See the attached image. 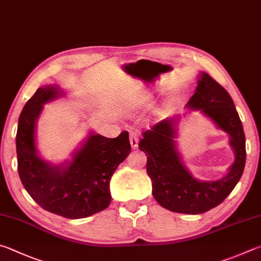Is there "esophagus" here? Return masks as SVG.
<instances>
[{"label": "esophagus", "instance_id": "1", "mask_svg": "<svg viewBox=\"0 0 261 261\" xmlns=\"http://www.w3.org/2000/svg\"><path fill=\"white\" fill-rule=\"evenodd\" d=\"M129 141H130L132 148H133V149L138 148V145H139V134H138V132H135V130L130 132V133H129Z\"/></svg>", "mask_w": 261, "mask_h": 261}]
</instances>
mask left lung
Masks as SVG:
<instances>
[{
	"label": "left lung",
	"mask_w": 261,
	"mask_h": 261,
	"mask_svg": "<svg viewBox=\"0 0 261 261\" xmlns=\"http://www.w3.org/2000/svg\"><path fill=\"white\" fill-rule=\"evenodd\" d=\"M187 105L202 110L230 135L235 162L225 177L205 182L191 176L175 151V120H163L150 127L142 133L139 148L147 156V173L152 181L154 199L172 212L199 214L221 204L240 181L246 159L245 135L230 95L207 73H202Z\"/></svg>",
	"instance_id": "left-lung-1"
}]
</instances>
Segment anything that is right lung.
Returning <instances> with one entry per match:
<instances>
[{"label":"right lung","mask_w":261,"mask_h":261,"mask_svg":"<svg viewBox=\"0 0 261 261\" xmlns=\"http://www.w3.org/2000/svg\"><path fill=\"white\" fill-rule=\"evenodd\" d=\"M56 87L39 88L27 100L18 120V173L27 193L45 211L67 219L93 216L111 202L110 180L130 152L128 132L109 139L91 133L67 167L42 161L34 143L35 120L42 104L57 97Z\"/></svg>","instance_id":"obj_1"}]
</instances>
